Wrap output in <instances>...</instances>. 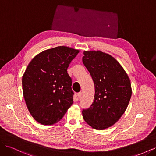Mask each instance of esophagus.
<instances>
[{
	"mask_svg": "<svg viewBox=\"0 0 156 156\" xmlns=\"http://www.w3.org/2000/svg\"><path fill=\"white\" fill-rule=\"evenodd\" d=\"M77 96H78V98H81V96H82V92H79V93L77 94Z\"/></svg>",
	"mask_w": 156,
	"mask_h": 156,
	"instance_id": "34e87169",
	"label": "esophagus"
}]
</instances>
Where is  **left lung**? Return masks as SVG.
<instances>
[{"instance_id": "8db88e82", "label": "left lung", "mask_w": 156, "mask_h": 156, "mask_svg": "<svg viewBox=\"0 0 156 156\" xmlns=\"http://www.w3.org/2000/svg\"><path fill=\"white\" fill-rule=\"evenodd\" d=\"M83 62L90 73L95 88L91 106L82 111L92 128L103 130L114 125L128 106L132 90L130 79L120 63L100 51L83 52Z\"/></svg>"}]
</instances>
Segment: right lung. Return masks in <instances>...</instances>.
<instances>
[{"label":"right lung","mask_w":156,"mask_h":156,"mask_svg":"<svg viewBox=\"0 0 156 156\" xmlns=\"http://www.w3.org/2000/svg\"><path fill=\"white\" fill-rule=\"evenodd\" d=\"M79 53L69 47H56L41 52L28 65L22 77L23 96L38 123H57L72 105V79L67 69Z\"/></svg>","instance_id":"add662e5"}]
</instances>
